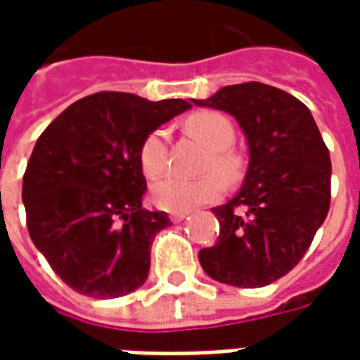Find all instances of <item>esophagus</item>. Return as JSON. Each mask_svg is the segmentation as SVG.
Instances as JSON below:
<instances>
[{"instance_id": "obj_1", "label": "esophagus", "mask_w": 360, "mask_h": 360, "mask_svg": "<svg viewBox=\"0 0 360 360\" xmlns=\"http://www.w3.org/2000/svg\"><path fill=\"white\" fill-rule=\"evenodd\" d=\"M187 216L188 212H173V214H169V219H172L173 224H179V221H183Z\"/></svg>"}]
</instances>
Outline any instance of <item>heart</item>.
<instances>
[{"label": "heart", "mask_w": 360, "mask_h": 360, "mask_svg": "<svg viewBox=\"0 0 360 360\" xmlns=\"http://www.w3.org/2000/svg\"><path fill=\"white\" fill-rule=\"evenodd\" d=\"M187 129L198 139H202L212 148L208 158V169H218L227 179H237L241 175V160L231 152L235 141L233 123L218 111H198L188 117ZM139 162L142 172L148 177H158L167 167V133L156 129L142 141L139 150ZM226 193V181L219 173H208L198 179H187L179 175H167L156 181L150 188V198L160 210L188 212L202 204L214 202Z\"/></svg>", "instance_id": "1"}]
</instances>
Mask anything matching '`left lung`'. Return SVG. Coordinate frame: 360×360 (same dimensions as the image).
I'll list each match as a JSON object with an SVG mask.
<instances>
[{
    "label": "left lung",
    "mask_w": 360,
    "mask_h": 360,
    "mask_svg": "<svg viewBox=\"0 0 360 360\" xmlns=\"http://www.w3.org/2000/svg\"><path fill=\"white\" fill-rule=\"evenodd\" d=\"M193 103L233 115L249 146L239 193L212 208L219 237L198 252L200 266L219 283L268 285L293 270L324 224L330 152L309 108L276 86L231 84Z\"/></svg>",
    "instance_id": "8db88e82"
}]
</instances>
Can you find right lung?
<instances>
[{
  "instance_id": "obj_1",
  "label": "right lung",
  "mask_w": 360,
  "mask_h": 360,
  "mask_svg": "<svg viewBox=\"0 0 360 360\" xmlns=\"http://www.w3.org/2000/svg\"><path fill=\"white\" fill-rule=\"evenodd\" d=\"M187 110L185 100L98 92L71 103L36 141L22 177L28 233L75 291L113 299L146 281L152 241L172 221L142 208L139 150Z\"/></svg>"
}]
</instances>
